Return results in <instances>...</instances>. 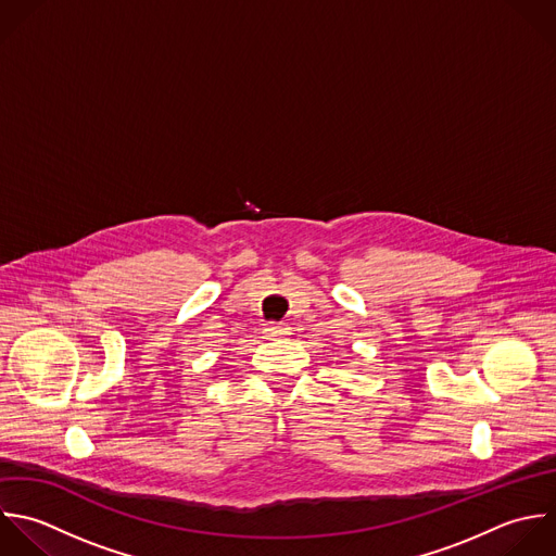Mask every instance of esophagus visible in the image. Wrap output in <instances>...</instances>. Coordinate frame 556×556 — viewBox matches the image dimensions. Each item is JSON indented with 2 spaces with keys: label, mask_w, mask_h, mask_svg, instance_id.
<instances>
[{
  "label": "esophagus",
  "mask_w": 556,
  "mask_h": 556,
  "mask_svg": "<svg viewBox=\"0 0 556 556\" xmlns=\"http://www.w3.org/2000/svg\"><path fill=\"white\" fill-rule=\"evenodd\" d=\"M266 336H270V338H283V336H288L290 333V327L286 325V323H270V325H266Z\"/></svg>",
  "instance_id": "obj_1"
}]
</instances>
